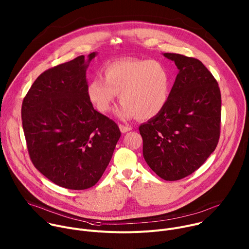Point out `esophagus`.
Wrapping results in <instances>:
<instances>
[{
    "label": "esophagus",
    "mask_w": 249,
    "mask_h": 249,
    "mask_svg": "<svg viewBox=\"0 0 249 249\" xmlns=\"http://www.w3.org/2000/svg\"><path fill=\"white\" fill-rule=\"evenodd\" d=\"M119 129H120V131H121L122 133H127V132H129V131L132 130V127L129 126V125L120 124V125H119Z\"/></svg>",
    "instance_id": "34e87169"
}]
</instances>
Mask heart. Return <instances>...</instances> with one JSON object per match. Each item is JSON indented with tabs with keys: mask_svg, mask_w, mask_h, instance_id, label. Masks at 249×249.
I'll use <instances>...</instances> for the list:
<instances>
[{
	"mask_svg": "<svg viewBox=\"0 0 249 249\" xmlns=\"http://www.w3.org/2000/svg\"><path fill=\"white\" fill-rule=\"evenodd\" d=\"M103 76L92 79L87 87L89 100L101 113L110 111L119 94V117L151 119L161 112L169 98L170 76L159 61L115 60L104 67Z\"/></svg>",
	"mask_w": 249,
	"mask_h": 249,
	"instance_id": "1",
	"label": "heart"
}]
</instances>
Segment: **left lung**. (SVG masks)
<instances>
[{
    "instance_id": "left-lung-1",
    "label": "left lung",
    "mask_w": 249,
    "mask_h": 249,
    "mask_svg": "<svg viewBox=\"0 0 249 249\" xmlns=\"http://www.w3.org/2000/svg\"><path fill=\"white\" fill-rule=\"evenodd\" d=\"M178 74L164 108L139 127L143 156L160 178L179 180L198 169L215 151L221 126L219 85L201 61L163 53Z\"/></svg>"
}]
</instances>
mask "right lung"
<instances>
[{"label": "right lung", "instance_id": "add662e5", "mask_svg": "<svg viewBox=\"0 0 249 249\" xmlns=\"http://www.w3.org/2000/svg\"><path fill=\"white\" fill-rule=\"evenodd\" d=\"M42 73L21 106L31 161L53 183L72 190L92 187L107 167L121 136L117 124L96 111L87 95V69L96 56Z\"/></svg>", "mask_w": 249, "mask_h": 249}]
</instances>
